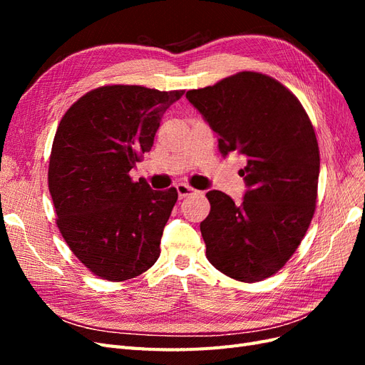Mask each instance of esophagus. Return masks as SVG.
<instances>
[{"label": "esophagus", "mask_w": 365, "mask_h": 365, "mask_svg": "<svg viewBox=\"0 0 365 365\" xmlns=\"http://www.w3.org/2000/svg\"><path fill=\"white\" fill-rule=\"evenodd\" d=\"M176 190H178V196L181 197V200H182V197H185V196H190V195L197 192V190L193 189V187L185 185V184H178V185H176Z\"/></svg>", "instance_id": "esophagus-1"}]
</instances>
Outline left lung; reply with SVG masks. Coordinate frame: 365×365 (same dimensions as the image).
Segmentation results:
<instances>
[{"instance_id": "8db88e82", "label": "left lung", "mask_w": 365, "mask_h": 365, "mask_svg": "<svg viewBox=\"0 0 365 365\" xmlns=\"http://www.w3.org/2000/svg\"><path fill=\"white\" fill-rule=\"evenodd\" d=\"M217 134L219 152L247 158L242 204L207 193V259L239 282H260L291 259L311 224L319 175L314 126L300 101L272 77L240 71L185 94Z\"/></svg>"}]
</instances>
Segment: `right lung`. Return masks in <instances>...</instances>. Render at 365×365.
Returning <instances> with one entry per match:
<instances>
[{
	"instance_id": "add662e5",
	"label": "right lung",
	"mask_w": 365,
	"mask_h": 365,
	"mask_svg": "<svg viewBox=\"0 0 365 365\" xmlns=\"http://www.w3.org/2000/svg\"><path fill=\"white\" fill-rule=\"evenodd\" d=\"M182 94L106 85L82 96L61 120L48 190L62 237L97 277L134 279L160 257L178 192L152 190L129 172L152 149L163 114Z\"/></svg>"
}]
</instances>
